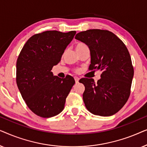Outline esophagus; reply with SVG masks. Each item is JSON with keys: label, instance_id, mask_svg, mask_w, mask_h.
<instances>
[{"label": "esophagus", "instance_id": "esophagus-1", "mask_svg": "<svg viewBox=\"0 0 147 147\" xmlns=\"http://www.w3.org/2000/svg\"><path fill=\"white\" fill-rule=\"evenodd\" d=\"M74 79H75L76 83H78V82H79L80 78H78V77H74Z\"/></svg>", "mask_w": 147, "mask_h": 147}]
</instances>
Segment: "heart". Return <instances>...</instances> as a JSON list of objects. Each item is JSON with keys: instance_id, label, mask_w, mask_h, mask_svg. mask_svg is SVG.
Listing matches in <instances>:
<instances>
[{"instance_id": "1", "label": "heart", "mask_w": 147, "mask_h": 147, "mask_svg": "<svg viewBox=\"0 0 147 147\" xmlns=\"http://www.w3.org/2000/svg\"><path fill=\"white\" fill-rule=\"evenodd\" d=\"M86 47H87V45H86L85 43H79L76 45V50H78V49H82V48H84Z\"/></svg>"}]
</instances>
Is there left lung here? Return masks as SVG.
<instances>
[{
  "label": "left lung",
  "mask_w": 147,
  "mask_h": 147,
  "mask_svg": "<svg viewBox=\"0 0 147 147\" xmlns=\"http://www.w3.org/2000/svg\"><path fill=\"white\" fill-rule=\"evenodd\" d=\"M75 38L89 47V69L102 71L97 83L92 78L80 80L85 86L83 100L86 107L95 115H113L130 96L134 69L129 52L123 42L107 30H87L78 33Z\"/></svg>",
  "instance_id": "8db88e82"
}]
</instances>
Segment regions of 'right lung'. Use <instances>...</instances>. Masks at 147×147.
I'll list each match as a JSON object with an SVG mask.
<instances>
[{"label":"right lung","instance_id":"obj_1","mask_svg":"<svg viewBox=\"0 0 147 147\" xmlns=\"http://www.w3.org/2000/svg\"><path fill=\"white\" fill-rule=\"evenodd\" d=\"M76 31H47L30 37L17 61V84L23 100L36 115L50 118L63 110L75 80L71 76L60 78L51 69L61 61Z\"/></svg>","mask_w":147,"mask_h":147}]
</instances>
